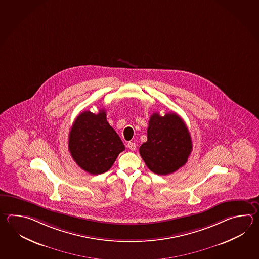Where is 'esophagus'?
Returning <instances> with one entry per match:
<instances>
[{
	"label": "esophagus",
	"mask_w": 259,
	"mask_h": 259,
	"mask_svg": "<svg viewBox=\"0 0 259 259\" xmlns=\"http://www.w3.org/2000/svg\"><path fill=\"white\" fill-rule=\"evenodd\" d=\"M127 146H128L129 149H131V150H135V149L137 148V145H136V143L129 142L127 144Z\"/></svg>",
	"instance_id": "obj_1"
}]
</instances>
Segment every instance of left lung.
Instances as JSON below:
<instances>
[{
    "mask_svg": "<svg viewBox=\"0 0 259 259\" xmlns=\"http://www.w3.org/2000/svg\"><path fill=\"white\" fill-rule=\"evenodd\" d=\"M193 148L190 133L176 113H153L148 122V140L139 152L148 169L158 175H170L183 167Z\"/></svg>",
    "mask_w": 259,
    "mask_h": 259,
    "instance_id": "1",
    "label": "left lung"
}]
</instances>
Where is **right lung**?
<instances>
[{
  "mask_svg": "<svg viewBox=\"0 0 259 259\" xmlns=\"http://www.w3.org/2000/svg\"><path fill=\"white\" fill-rule=\"evenodd\" d=\"M72 158L90 175H101L111 169L118 155L124 150L120 137L109 124L106 111H84L74 120L69 133Z\"/></svg>",
  "mask_w": 259,
  "mask_h": 259,
  "instance_id": "right-lung-1",
  "label": "right lung"
}]
</instances>
